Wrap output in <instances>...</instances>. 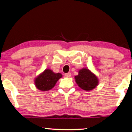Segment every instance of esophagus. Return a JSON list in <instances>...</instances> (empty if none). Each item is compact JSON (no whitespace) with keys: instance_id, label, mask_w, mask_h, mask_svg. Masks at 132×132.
Here are the masks:
<instances>
[{"instance_id":"obj_1","label":"esophagus","mask_w":132,"mask_h":132,"mask_svg":"<svg viewBox=\"0 0 132 132\" xmlns=\"http://www.w3.org/2000/svg\"><path fill=\"white\" fill-rule=\"evenodd\" d=\"M64 76H66V77H70L71 76V74L70 72H68V73H66V74H64Z\"/></svg>"}]
</instances>
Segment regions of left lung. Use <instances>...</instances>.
I'll return each mask as SVG.
<instances>
[{"label":"left lung","mask_w":132,"mask_h":132,"mask_svg":"<svg viewBox=\"0 0 132 132\" xmlns=\"http://www.w3.org/2000/svg\"><path fill=\"white\" fill-rule=\"evenodd\" d=\"M77 85L85 91H91L99 84L98 77L88 68H82L78 71V75L74 77Z\"/></svg>","instance_id":"8db88e82"}]
</instances>
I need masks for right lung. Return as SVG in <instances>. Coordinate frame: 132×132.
<instances>
[{"label":"right lung","instance_id":"1","mask_svg":"<svg viewBox=\"0 0 132 132\" xmlns=\"http://www.w3.org/2000/svg\"><path fill=\"white\" fill-rule=\"evenodd\" d=\"M61 77V73H55L50 69H46L35 78V86L41 91H48L55 87Z\"/></svg>","mask_w":132,"mask_h":132}]
</instances>
